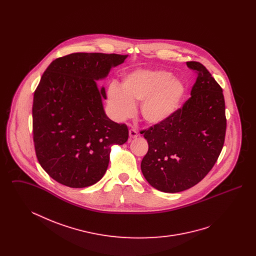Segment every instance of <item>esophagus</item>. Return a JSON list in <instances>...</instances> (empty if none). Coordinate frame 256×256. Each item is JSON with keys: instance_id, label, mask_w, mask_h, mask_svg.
<instances>
[{"instance_id": "34e87169", "label": "esophagus", "mask_w": 256, "mask_h": 256, "mask_svg": "<svg viewBox=\"0 0 256 256\" xmlns=\"http://www.w3.org/2000/svg\"><path fill=\"white\" fill-rule=\"evenodd\" d=\"M138 135H139V134H138L136 130H134V128H130V138H136Z\"/></svg>"}]
</instances>
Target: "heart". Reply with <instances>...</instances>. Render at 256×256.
I'll use <instances>...</instances> for the list:
<instances>
[{
	"instance_id": "b5f03b06",
	"label": "heart",
	"mask_w": 256,
	"mask_h": 256,
	"mask_svg": "<svg viewBox=\"0 0 256 256\" xmlns=\"http://www.w3.org/2000/svg\"><path fill=\"white\" fill-rule=\"evenodd\" d=\"M185 88L182 82L172 80L166 71H137L128 76L122 89L112 84L108 97L110 110L117 120H124L134 112V104H141L143 119L150 124L163 122L178 108Z\"/></svg>"
}]
</instances>
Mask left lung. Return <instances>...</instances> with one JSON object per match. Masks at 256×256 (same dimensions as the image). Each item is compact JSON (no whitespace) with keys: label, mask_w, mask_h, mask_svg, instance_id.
Listing matches in <instances>:
<instances>
[{"label":"left lung","mask_w":256,"mask_h":256,"mask_svg":"<svg viewBox=\"0 0 256 256\" xmlns=\"http://www.w3.org/2000/svg\"><path fill=\"white\" fill-rule=\"evenodd\" d=\"M196 74L189 98L169 118L143 130L148 150L141 170L152 187L178 193L200 182L215 165L226 130L222 89L200 62H186Z\"/></svg>","instance_id":"left-lung-1"}]
</instances>
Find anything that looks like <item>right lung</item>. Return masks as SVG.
I'll return each instance as SVG.
<instances>
[{
	"label": "right lung",
	"mask_w": 256,
	"mask_h": 256,
	"mask_svg": "<svg viewBox=\"0 0 256 256\" xmlns=\"http://www.w3.org/2000/svg\"><path fill=\"white\" fill-rule=\"evenodd\" d=\"M128 56L74 52L52 61L34 91L32 134L39 164L56 182L72 188L98 182L106 172L111 146L128 141L124 124L111 121L95 80Z\"/></svg>",
	"instance_id": "right-lung-1"
}]
</instances>
